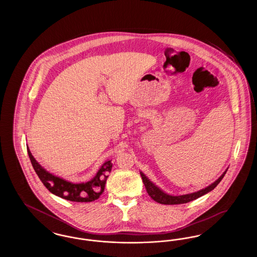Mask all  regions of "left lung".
Segmentation results:
<instances>
[{"label": "left lung", "mask_w": 257, "mask_h": 257, "mask_svg": "<svg viewBox=\"0 0 257 257\" xmlns=\"http://www.w3.org/2000/svg\"><path fill=\"white\" fill-rule=\"evenodd\" d=\"M226 171H227V170L224 171L214 183L209 185L206 188H204V189H202V190H199V191L195 192V193L187 194V195H182V196H171V195L166 194L165 192H163L161 189H159L155 184L152 183L142 171H141L140 173H141L143 182H144L145 186H146L147 194L150 196V197H151L152 199H154L156 202L161 203V204L174 205V204H183V203H187V202H190V201L195 200V199L200 197V196L206 195L207 193L211 192L212 190H214V189L217 187V185L220 183V181H221V179L223 178L224 174L226 173Z\"/></svg>", "instance_id": "1"}]
</instances>
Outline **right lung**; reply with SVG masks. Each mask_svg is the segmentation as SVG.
Instances as JSON below:
<instances>
[{
  "label": "right lung",
  "mask_w": 257,
  "mask_h": 257,
  "mask_svg": "<svg viewBox=\"0 0 257 257\" xmlns=\"http://www.w3.org/2000/svg\"><path fill=\"white\" fill-rule=\"evenodd\" d=\"M27 149L34 170L41 182L52 194L75 202H90L98 199L104 192L106 180L112 166L110 161L105 162L96 175L89 181L85 183H72L46 171L32 155L28 146Z\"/></svg>",
  "instance_id": "obj_1"
}]
</instances>
